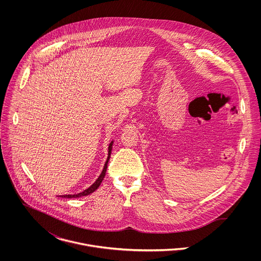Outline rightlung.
Here are the masks:
<instances>
[{"label": "right lung", "mask_w": 261, "mask_h": 261, "mask_svg": "<svg viewBox=\"0 0 261 261\" xmlns=\"http://www.w3.org/2000/svg\"><path fill=\"white\" fill-rule=\"evenodd\" d=\"M112 143H113V142H112V143L110 144V146H109V156H108V160H107V162H106V164H105L103 170H102L101 174L99 175V177L96 179V181H95L91 186L89 187V188H87L86 190H84V191H83V192H81V193L74 194V195H62V196H60V197H63V198H78V197H82V196H87V195L91 194L92 192H94V191L99 187L100 183L102 182V180H103V178H105V176H106V173H107L108 163H109V161H110L111 152H112Z\"/></svg>", "instance_id": "right-lung-1"}]
</instances>
